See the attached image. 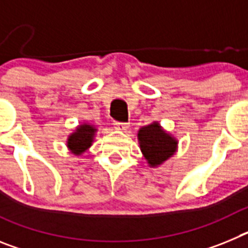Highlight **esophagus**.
Listing matches in <instances>:
<instances>
[{
	"label": "esophagus",
	"instance_id": "obj_1",
	"mask_svg": "<svg viewBox=\"0 0 248 248\" xmlns=\"http://www.w3.org/2000/svg\"><path fill=\"white\" fill-rule=\"evenodd\" d=\"M114 128L119 131H125L128 130L129 125H128V123H115V124H114Z\"/></svg>",
	"mask_w": 248,
	"mask_h": 248
}]
</instances>
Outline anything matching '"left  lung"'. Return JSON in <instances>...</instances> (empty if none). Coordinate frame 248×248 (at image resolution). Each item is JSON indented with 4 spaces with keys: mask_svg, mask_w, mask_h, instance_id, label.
Masks as SVG:
<instances>
[{
    "mask_svg": "<svg viewBox=\"0 0 248 248\" xmlns=\"http://www.w3.org/2000/svg\"><path fill=\"white\" fill-rule=\"evenodd\" d=\"M140 150L150 168H157L170 159L177 150V140L163 129L157 122L138 131Z\"/></svg>",
    "mask_w": 248,
    "mask_h": 248,
    "instance_id": "left-lung-1",
    "label": "left lung"
}]
</instances>
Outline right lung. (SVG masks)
I'll list each match as a JSON object with an SVG mask.
<instances>
[{
    "label": "right lung",
    "mask_w": 248,
    "mask_h": 248,
    "mask_svg": "<svg viewBox=\"0 0 248 248\" xmlns=\"http://www.w3.org/2000/svg\"><path fill=\"white\" fill-rule=\"evenodd\" d=\"M97 128L88 123H83L76 128V130L69 134L67 140V148L72 154L79 156L88 150L93 144Z\"/></svg>",
    "instance_id": "add662e5"
}]
</instances>
